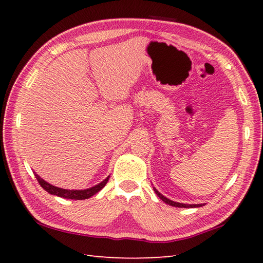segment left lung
Instances as JSON below:
<instances>
[{
	"instance_id": "8db88e82",
	"label": "left lung",
	"mask_w": 263,
	"mask_h": 263,
	"mask_svg": "<svg viewBox=\"0 0 263 263\" xmlns=\"http://www.w3.org/2000/svg\"><path fill=\"white\" fill-rule=\"evenodd\" d=\"M155 192H156V194L158 195V197L164 201L165 203H167V204H170V205H173V206H178V208H195V206H200V205H202V204H185V203H180V202H174V201H172V200H170V199H167V198H165L163 194H160L157 190L155 189Z\"/></svg>"
}]
</instances>
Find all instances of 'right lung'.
Instances as JSON below:
<instances>
[{
	"mask_svg": "<svg viewBox=\"0 0 263 263\" xmlns=\"http://www.w3.org/2000/svg\"><path fill=\"white\" fill-rule=\"evenodd\" d=\"M35 176L37 178L38 183L41 184V186L48 193L58 195V197L64 198V199H72V200H83V199H88V198L92 197V195L99 192L100 190H102L106 185V183H107V181H108V177H107L102 183H99V184H97V185H95V186H92L90 189H87V190H65V189L57 187V186L52 185V184L45 182L37 174H35Z\"/></svg>",
	"mask_w": 263,
	"mask_h": 263,
	"instance_id": "1",
	"label": "right lung"
}]
</instances>
